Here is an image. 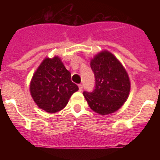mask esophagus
<instances>
[{"label": "esophagus", "instance_id": "obj_1", "mask_svg": "<svg viewBox=\"0 0 160 160\" xmlns=\"http://www.w3.org/2000/svg\"><path fill=\"white\" fill-rule=\"evenodd\" d=\"M78 88H79V91H82V88H83L82 84H79L78 85Z\"/></svg>", "mask_w": 160, "mask_h": 160}]
</instances>
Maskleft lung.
<instances>
[{
	"label": "left lung",
	"instance_id": "1",
	"mask_svg": "<svg viewBox=\"0 0 160 160\" xmlns=\"http://www.w3.org/2000/svg\"><path fill=\"white\" fill-rule=\"evenodd\" d=\"M95 78L92 92L83 95L91 110L102 115L111 114L123 105L131 89L126 70L114 55L108 51L97 54L90 62Z\"/></svg>",
	"mask_w": 160,
	"mask_h": 160
}]
</instances>
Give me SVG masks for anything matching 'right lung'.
<instances>
[{
  "instance_id": "1",
  "label": "right lung",
  "mask_w": 160,
  "mask_h": 160,
  "mask_svg": "<svg viewBox=\"0 0 160 160\" xmlns=\"http://www.w3.org/2000/svg\"><path fill=\"white\" fill-rule=\"evenodd\" d=\"M78 87L58 57L46 58L38 68L30 83V93L37 105L48 113L62 110Z\"/></svg>"
}]
</instances>
